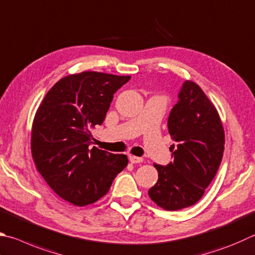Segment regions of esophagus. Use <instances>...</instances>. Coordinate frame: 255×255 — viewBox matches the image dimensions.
<instances>
[{
  "mask_svg": "<svg viewBox=\"0 0 255 255\" xmlns=\"http://www.w3.org/2000/svg\"><path fill=\"white\" fill-rule=\"evenodd\" d=\"M142 158L141 157H137V156H129V161H130L131 164H139L142 163Z\"/></svg>",
  "mask_w": 255,
  "mask_h": 255,
  "instance_id": "obj_1",
  "label": "esophagus"
}]
</instances>
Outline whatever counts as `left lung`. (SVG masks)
<instances>
[{
	"label": "left lung",
	"instance_id": "left-lung-1",
	"mask_svg": "<svg viewBox=\"0 0 255 255\" xmlns=\"http://www.w3.org/2000/svg\"><path fill=\"white\" fill-rule=\"evenodd\" d=\"M178 103L168 117L174 160L167 166L154 164L158 180L148 195L166 211L195 204L215 177L223 157L225 133L215 106L192 80L183 83Z\"/></svg>",
	"mask_w": 255,
	"mask_h": 255
}]
</instances>
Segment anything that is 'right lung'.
Listing matches in <instances>:
<instances>
[{"mask_svg": "<svg viewBox=\"0 0 255 255\" xmlns=\"http://www.w3.org/2000/svg\"><path fill=\"white\" fill-rule=\"evenodd\" d=\"M129 79L97 71L73 73L55 83L36 110L32 158L51 189L73 205L105 196L128 164L126 155L89 146L91 130L104 123L114 94Z\"/></svg>", "mask_w": 255, "mask_h": 255, "instance_id": "1", "label": "right lung"}]
</instances>
